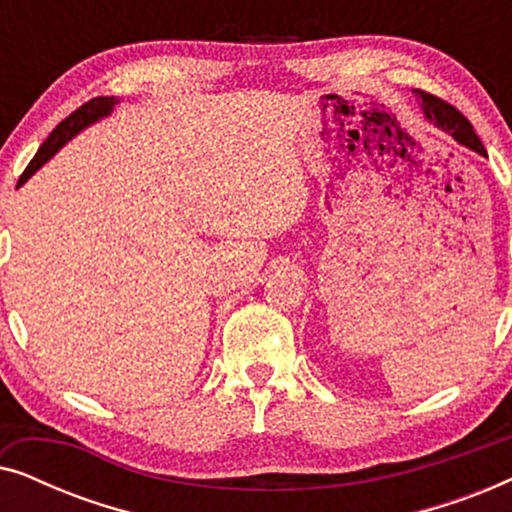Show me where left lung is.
Segmentation results:
<instances>
[{
	"label": "left lung",
	"instance_id": "8db88e82",
	"mask_svg": "<svg viewBox=\"0 0 512 512\" xmlns=\"http://www.w3.org/2000/svg\"><path fill=\"white\" fill-rule=\"evenodd\" d=\"M415 95L419 97V104H422L424 116L429 118L433 125H438L440 130L450 132V135L457 139L459 144H464V146H468V149L478 151L485 156V146H482L480 137L475 135L471 121H468V118L461 114L459 109H454L450 102L440 100V97H436V95L426 93V90L417 88Z\"/></svg>",
	"mask_w": 512,
	"mask_h": 512
}]
</instances>
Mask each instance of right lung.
Masks as SVG:
<instances>
[{
    "label": "right lung",
    "mask_w": 512,
    "mask_h": 512,
    "mask_svg": "<svg viewBox=\"0 0 512 512\" xmlns=\"http://www.w3.org/2000/svg\"><path fill=\"white\" fill-rule=\"evenodd\" d=\"M114 104H116L114 97H93V100H88L86 104H81L79 109L72 111V114H69V116L65 118V121H60L58 125H55V130L51 132V135L46 137V142L39 146L37 156H34V158L30 160V165H27L25 172L20 174L18 186L25 184V181L30 179L32 174L37 172L39 167L44 165L46 160L51 158L53 153L58 151L62 144L69 142V139H72V137L76 135V132L83 130V128H86V125H90V123H95L97 118L107 116L109 111H111V107H114Z\"/></svg>",
    "instance_id": "right-lung-1"
}]
</instances>
